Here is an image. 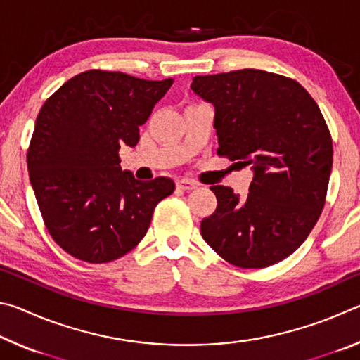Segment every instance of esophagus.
Instances as JSON below:
<instances>
[{"instance_id": "34e87169", "label": "esophagus", "mask_w": 360, "mask_h": 360, "mask_svg": "<svg viewBox=\"0 0 360 360\" xmlns=\"http://www.w3.org/2000/svg\"><path fill=\"white\" fill-rule=\"evenodd\" d=\"M176 186H178V188H181V191H192V188L197 187V182L192 179H178Z\"/></svg>"}]
</instances>
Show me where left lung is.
<instances>
[{
    "label": "left lung",
    "mask_w": 360,
    "mask_h": 360,
    "mask_svg": "<svg viewBox=\"0 0 360 360\" xmlns=\"http://www.w3.org/2000/svg\"><path fill=\"white\" fill-rule=\"evenodd\" d=\"M214 105L217 155L251 165L246 198L211 186L217 206L200 225L229 264L265 268L289 257L318 222L332 172V136L318 103L294 79L262 70L195 76Z\"/></svg>",
    "instance_id": "8db88e82"
}]
</instances>
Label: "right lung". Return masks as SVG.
<instances>
[{
  "instance_id": "obj_1",
  "label": "right lung",
  "mask_w": 360,
  "mask_h": 360,
  "mask_svg": "<svg viewBox=\"0 0 360 360\" xmlns=\"http://www.w3.org/2000/svg\"><path fill=\"white\" fill-rule=\"evenodd\" d=\"M173 79L146 81L89 70L49 96L36 117L27 165L42 221L72 257L108 264L148 231L169 178L141 182L122 172L120 146H136L143 125Z\"/></svg>"
}]
</instances>
